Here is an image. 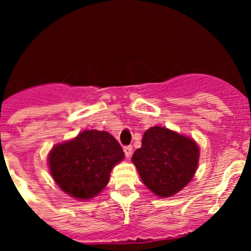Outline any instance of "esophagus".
I'll list each match as a JSON object with an SVG mask.
<instances>
[{
  "label": "esophagus",
  "instance_id": "1",
  "mask_svg": "<svg viewBox=\"0 0 251 251\" xmlns=\"http://www.w3.org/2000/svg\"><path fill=\"white\" fill-rule=\"evenodd\" d=\"M124 153H125L126 158H130L131 154H132V147H131V146L124 147Z\"/></svg>",
  "mask_w": 251,
  "mask_h": 251
}]
</instances>
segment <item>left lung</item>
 <instances>
[{
	"instance_id": "obj_1",
	"label": "left lung",
	"mask_w": 251,
	"mask_h": 251,
	"mask_svg": "<svg viewBox=\"0 0 251 251\" xmlns=\"http://www.w3.org/2000/svg\"><path fill=\"white\" fill-rule=\"evenodd\" d=\"M199 160L196 141L161 126L144 132L132 163L142 182L159 197H173L193 178Z\"/></svg>"
}]
</instances>
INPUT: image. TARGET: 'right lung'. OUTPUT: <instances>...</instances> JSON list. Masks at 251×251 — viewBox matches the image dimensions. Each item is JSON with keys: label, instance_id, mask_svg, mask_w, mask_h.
I'll list each match as a JSON object with an SVG mask.
<instances>
[{"label": "right lung", "instance_id": "1", "mask_svg": "<svg viewBox=\"0 0 251 251\" xmlns=\"http://www.w3.org/2000/svg\"><path fill=\"white\" fill-rule=\"evenodd\" d=\"M124 156L123 148L110 133L86 130L73 140L55 144L48 154V164L63 192L87 201L107 186L111 169Z\"/></svg>", "mask_w": 251, "mask_h": 251}]
</instances>
